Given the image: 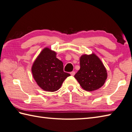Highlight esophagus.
Wrapping results in <instances>:
<instances>
[{
	"mask_svg": "<svg viewBox=\"0 0 132 132\" xmlns=\"http://www.w3.org/2000/svg\"><path fill=\"white\" fill-rule=\"evenodd\" d=\"M75 71H72L70 72V74L72 75V76H74V75H75Z\"/></svg>",
	"mask_w": 132,
	"mask_h": 132,
	"instance_id": "34e87169",
	"label": "esophagus"
}]
</instances>
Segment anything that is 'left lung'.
Segmentation results:
<instances>
[{
  "label": "left lung",
  "mask_w": 132,
  "mask_h": 132,
  "mask_svg": "<svg viewBox=\"0 0 132 132\" xmlns=\"http://www.w3.org/2000/svg\"><path fill=\"white\" fill-rule=\"evenodd\" d=\"M80 66L74 77L84 89L92 91L103 86L107 73L102 61L96 55H83L80 58Z\"/></svg>",
  "instance_id": "8db88e82"
}]
</instances>
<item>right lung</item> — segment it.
Here are the masks:
<instances>
[{"mask_svg": "<svg viewBox=\"0 0 132 132\" xmlns=\"http://www.w3.org/2000/svg\"><path fill=\"white\" fill-rule=\"evenodd\" d=\"M32 72L37 85L49 92L57 91L66 78L70 76L63 71V62L56 58V53L47 47L36 58Z\"/></svg>", "mask_w": 132, "mask_h": 132, "instance_id": "add662e5", "label": "right lung"}]
</instances>
